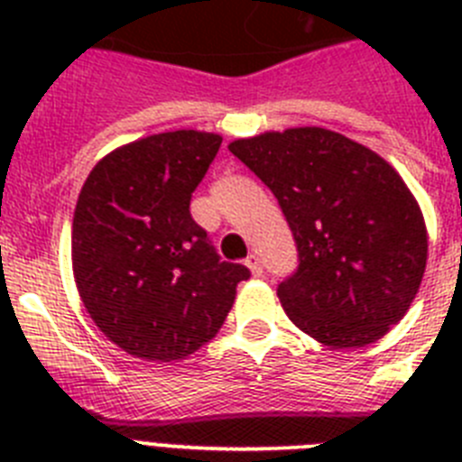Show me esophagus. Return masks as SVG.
<instances>
[{
	"label": "esophagus",
	"mask_w": 462,
	"mask_h": 462,
	"mask_svg": "<svg viewBox=\"0 0 462 462\" xmlns=\"http://www.w3.org/2000/svg\"><path fill=\"white\" fill-rule=\"evenodd\" d=\"M245 266L250 268L252 275H254V277H259L261 273H263V266H261V259H259V256H256V254L247 256V259H245Z\"/></svg>",
	"instance_id": "34e87169"
}]
</instances>
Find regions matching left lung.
Segmentation results:
<instances>
[{"label": "left lung", "instance_id": "1", "mask_svg": "<svg viewBox=\"0 0 462 462\" xmlns=\"http://www.w3.org/2000/svg\"><path fill=\"white\" fill-rule=\"evenodd\" d=\"M228 150L275 194L296 240V273L277 287L289 319L336 349L386 336L428 259L421 208L393 166L321 126L238 138Z\"/></svg>", "mask_w": 462, "mask_h": 462}]
</instances>
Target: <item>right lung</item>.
<instances>
[{
  "instance_id": "add662e5",
  "label": "right lung",
  "mask_w": 462,
  "mask_h": 462,
  "mask_svg": "<svg viewBox=\"0 0 462 462\" xmlns=\"http://www.w3.org/2000/svg\"><path fill=\"white\" fill-rule=\"evenodd\" d=\"M217 134H154L106 154L73 212V277L85 310L120 349L180 361L215 337L250 271L215 252L191 219V191Z\"/></svg>"
}]
</instances>
